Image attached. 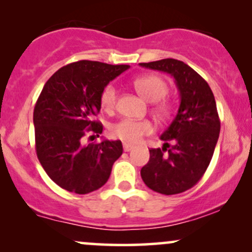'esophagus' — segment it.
I'll use <instances>...</instances> for the list:
<instances>
[{
  "label": "esophagus",
  "mask_w": 252,
  "mask_h": 252,
  "mask_svg": "<svg viewBox=\"0 0 252 252\" xmlns=\"http://www.w3.org/2000/svg\"><path fill=\"white\" fill-rule=\"evenodd\" d=\"M132 148H134V146H132V144H129V143H124L123 144L124 152H130V150H131Z\"/></svg>",
  "instance_id": "1"
}]
</instances>
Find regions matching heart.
<instances>
[{
    "mask_svg": "<svg viewBox=\"0 0 252 252\" xmlns=\"http://www.w3.org/2000/svg\"><path fill=\"white\" fill-rule=\"evenodd\" d=\"M134 86L147 102H158L154 105V111L158 118L163 120L170 116L172 104L167 100H161L168 92V85L164 82V79L154 74H147V76L136 78ZM158 100H160V102H158ZM99 102L104 111H114L117 102V89L114 84H108L103 89ZM153 130H154V126L149 121L131 120V118H123L110 126V132L114 137L129 143L138 142L143 136L152 134Z\"/></svg>",
    "mask_w": 252,
    "mask_h": 252,
    "instance_id": "b5f03b06",
    "label": "heart"
}]
</instances>
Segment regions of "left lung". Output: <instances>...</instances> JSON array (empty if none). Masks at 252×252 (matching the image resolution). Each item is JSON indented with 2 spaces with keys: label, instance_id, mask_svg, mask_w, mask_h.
<instances>
[{
  "label": "left lung",
  "instance_id": "obj_1",
  "mask_svg": "<svg viewBox=\"0 0 252 252\" xmlns=\"http://www.w3.org/2000/svg\"><path fill=\"white\" fill-rule=\"evenodd\" d=\"M140 66L170 74L180 94L178 114L160 136L162 149H149L148 163L141 169L150 189L178 194L200 180L215 153L220 131L215 96L206 80L180 60L168 58Z\"/></svg>",
  "mask_w": 252,
  "mask_h": 252
}]
</instances>
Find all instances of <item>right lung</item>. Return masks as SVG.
Instances as JSON below:
<instances>
[{"label": "right lung", "instance_id": "right-lung-1", "mask_svg": "<svg viewBox=\"0 0 252 252\" xmlns=\"http://www.w3.org/2000/svg\"><path fill=\"white\" fill-rule=\"evenodd\" d=\"M129 67L80 60L59 68L43 86L33 115L36 155L62 189L88 194L108 181L123 153L122 142L103 140L84 146L82 141L86 132L102 134L103 126L94 120L100 111V94Z\"/></svg>", "mask_w": 252, "mask_h": 252}]
</instances>
